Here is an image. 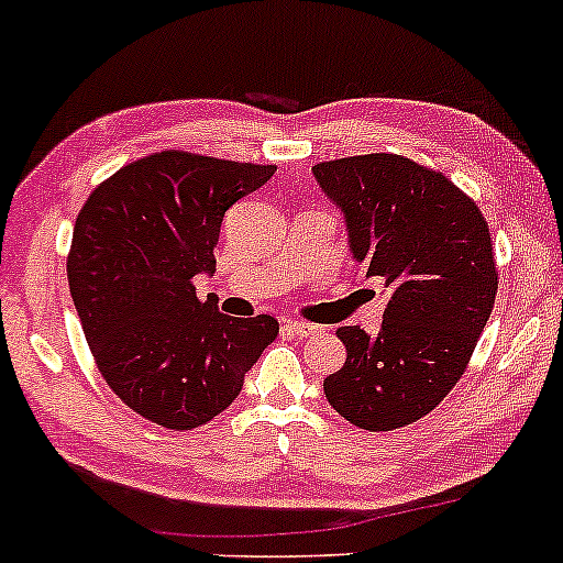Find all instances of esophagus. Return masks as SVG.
Instances as JSON below:
<instances>
[{
    "instance_id": "obj_1",
    "label": "esophagus",
    "mask_w": 563,
    "mask_h": 563,
    "mask_svg": "<svg viewBox=\"0 0 563 563\" xmlns=\"http://www.w3.org/2000/svg\"><path fill=\"white\" fill-rule=\"evenodd\" d=\"M287 331H292L295 336H313L318 334V325L305 321H287Z\"/></svg>"
}]
</instances>
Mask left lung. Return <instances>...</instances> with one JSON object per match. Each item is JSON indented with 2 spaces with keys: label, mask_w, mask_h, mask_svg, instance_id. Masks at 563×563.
<instances>
[{
  "label": "left lung",
  "mask_w": 563,
  "mask_h": 563,
  "mask_svg": "<svg viewBox=\"0 0 563 563\" xmlns=\"http://www.w3.org/2000/svg\"><path fill=\"white\" fill-rule=\"evenodd\" d=\"M313 177L342 211L365 279L386 287L378 334L336 331L346 363L323 394L352 426L405 428L454 388L494 310L488 224L460 187L397 154L323 162Z\"/></svg>",
  "instance_id": "8db88e82"
}]
</instances>
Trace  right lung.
Returning <instances> with one entry per match:
<instances>
[{
	"label": "right lung",
	"instance_id": "add662e5",
	"mask_svg": "<svg viewBox=\"0 0 563 563\" xmlns=\"http://www.w3.org/2000/svg\"><path fill=\"white\" fill-rule=\"evenodd\" d=\"M274 172L162 151L101 183L78 213L69 295L101 376L145 420L206 426L279 334L271 316H224L192 287L217 271L224 213Z\"/></svg>",
	"mask_w": 563,
	"mask_h": 563
}]
</instances>
